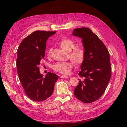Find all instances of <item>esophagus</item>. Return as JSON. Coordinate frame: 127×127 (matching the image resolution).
Segmentation results:
<instances>
[{
	"label": "esophagus",
	"mask_w": 127,
	"mask_h": 127,
	"mask_svg": "<svg viewBox=\"0 0 127 127\" xmlns=\"http://www.w3.org/2000/svg\"><path fill=\"white\" fill-rule=\"evenodd\" d=\"M61 78H69V77L67 76H66V75H62L60 76Z\"/></svg>",
	"instance_id": "obj_1"
}]
</instances>
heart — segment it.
<instances>
[{
  "instance_id": "1",
  "label": "heart",
  "mask_w": 127,
  "mask_h": 127,
  "mask_svg": "<svg viewBox=\"0 0 127 127\" xmlns=\"http://www.w3.org/2000/svg\"><path fill=\"white\" fill-rule=\"evenodd\" d=\"M60 45L63 49L69 52V57L71 60L57 62L52 66L53 70L63 74H68L71 70L74 63L76 64H82L85 57V50L82 47L75 48V43L70 39H65L60 42ZM51 49L48 51L50 55Z\"/></svg>"
}]
</instances>
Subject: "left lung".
<instances>
[{
    "instance_id": "obj_1",
    "label": "left lung",
    "mask_w": 127,
    "mask_h": 127,
    "mask_svg": "<svg viewBox=\"0 0 127 127\" xmlns=\"http://www.w3.org/2000/svg\"><path fill=\"white\" fill-rule=\"evenodd\" d=\"M72 34L82 39L85 57L78 73L81 77L74 95L85 103L95 102L105 92L111 76L109 52L103 42L87 28L75 29Z\"/></svg>"
}]
</instances>
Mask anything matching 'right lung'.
I'll return each instance as SVG.
<instances>
[{"label":"right lung","mask_w":127,"mask_h":127,"mask_svg":"<svg viewBox=\"0 0 127 127\" xmlns=\"http://www.w3.org/2000/svg\"><path fill=\"white\" fill-rule=\"evenodd\" d=\"M56 33L36 31L24 38L17 49L18 77L26 95L34 101L41 102L50 96L58 79L56 74L50 72L43 78L39 67L45 56L47 41Z\"/></svg>","instance_id":"obj_1"}]
</instances>
